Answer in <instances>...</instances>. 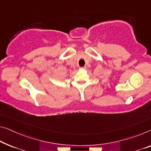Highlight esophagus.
I'll list each match as a JSON object with an SVG mask.
<instances>
[{"instance_id": "1", "label": "esophagus", "mask_w": 151, "mask_h": 151, "mask_svg": "<svg viewBox=\"0 0 151 151\" xmlns=\"http://www.w3.org/2000/svg\"><path fill=\"white\" fill-rule=\"evenodd\" d=\"M81 69H86V67H83V68H80Z\"/></svg>"}]
</instances>
